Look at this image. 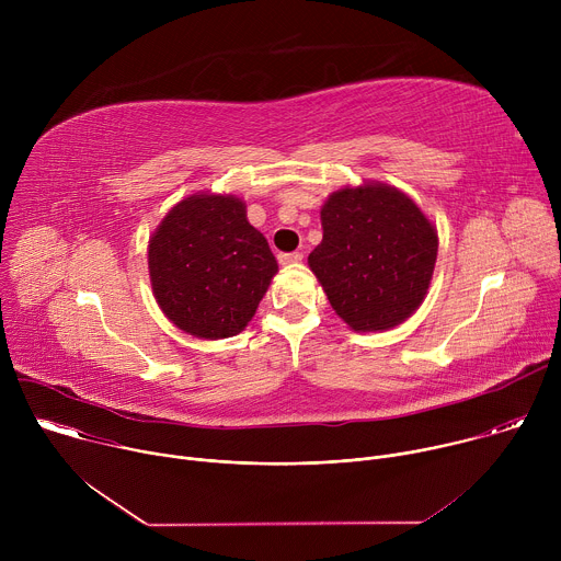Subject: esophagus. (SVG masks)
Listing matches in <instances>:
<instances>
[{
	"mask_svg": "<svg viewBox=\"0 0 561 561\" xmlns=\"http://www.w3.org/2000/svg\"><path fill=\"white\" fill-rule=\"evenodd\" d=\"M301 257H304L301 253H282L279 255V264H284V266L286 264H297V262H301Z\"/></svg>",
	"mask_w": 561,
	"mask_h": 561,
	"instance_id": "1",
	"label": "esophagus"
}]
</instances>
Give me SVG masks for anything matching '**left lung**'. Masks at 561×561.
Here are the masks:
<instances>
[{
    "label": "left lung",
    "mask_w": 561,
    "mask_h": 561,
    "mask_svg": "<svg viewBox=\"0 0 561 561\" xmlns=\"http://www.w3.org/2000/svg\"><path fill=\"white\" fill-rule=\"evenodd\" d=\"M324 237L308 255L333 310L351 331L381 333L422 306L439 237L424 210L394 186L364 182L329 195Z\"/></svg>",
    "instance_id": "obj_1"
}]
</instances>
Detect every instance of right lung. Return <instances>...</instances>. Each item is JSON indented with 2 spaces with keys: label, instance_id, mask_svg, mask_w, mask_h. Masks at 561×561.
<instances>
[{
  "label": "right lung",
  "instance_id": "right-lung-1",
  "mask_svg": "<svg viewBox=\"0 0 561 561\" xmlns=\"http://www.w3.org/2000/svg\"><path fill=\"white\" fill-rule=\"evenodd\" d=\"M277 260L237 195L195 193L178 202L148 239L152 295L171 322L199 340L242 333Z\"/></svg>",
  "mask_w": 561,
  "mask_h": 561
}]
</instances>
